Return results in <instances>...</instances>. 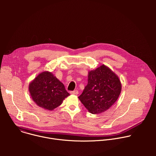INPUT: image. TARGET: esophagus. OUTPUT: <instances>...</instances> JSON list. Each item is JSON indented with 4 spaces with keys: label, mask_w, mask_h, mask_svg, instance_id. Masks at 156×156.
<instances>
[{
    "label": "esophagus",
    "mask_w": 156,
    "mask_h": 156,
    "mask_svg": "<svg viewBox=\"0 0 156 156\" xmlns=\"http://www.w3.org/2000/svg\"><path fill=\"white\" fill-rule=\"evenodd\" d=\"M70 93L72 94H74V95H77L78 94V91L77 90H75V91H71Z\"/></svg>",
    "instance_id": "esophagus-1"
}]
</instances>
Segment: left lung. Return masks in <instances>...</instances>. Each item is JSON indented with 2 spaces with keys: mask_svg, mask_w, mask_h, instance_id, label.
I'll return each mask as SVG.
<instances>
[{
  "mask_svg": "<svg viewBox=\"0 0 156 156\" xmlns=\"http://www.w3.org/2000/svg\"><path fill=\"white\" fill-rule=\"evenodd\" d=\"M87 77V84L78 98L90 113H102L119 98L121 82L118 76L104 65L89 72Z\"/></svg>",
  "mask_w": 156,
  "mask_h": 156,
  "instance_id": "1",
  "label": "left lung"
}]
</instances>
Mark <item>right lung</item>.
<instances>
[{"mask_svg": "<svg viewBox=\"0 0 156 156\" xmlns=\"http://www.w3.org/2000/svg\"><path fill=\"white\" fill-rule=\"evenodd\" d=\"M29 91L39 107L49 110L58 107L70 95L63 84L49 72L39 73L30 83Z\"/></svg>", "mask_w": 156, "mask_h": 156, "instance_id": "right-lung-1", "label": "right lung"}]
</instances>
